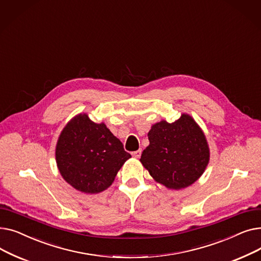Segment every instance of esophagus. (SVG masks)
Returning <instances> with one entry per match:
<instances>
[{
    "instance_id": "esophagus-1",
    "label": "esophagus",
    "mask_w": 261,
    "mask_h": 261,
    "mask_svg": "<svg viewBox=\"0 0 261 261\" xmlns=\"http://www.w3.org/2000/svg\"><path fill=\"white\" fill-rule=\"evenodd\" d=\"M132 155H133L135 159L141 158V155H142V150H138V151L132 152Z\"/></svg>"
}]
</instances>
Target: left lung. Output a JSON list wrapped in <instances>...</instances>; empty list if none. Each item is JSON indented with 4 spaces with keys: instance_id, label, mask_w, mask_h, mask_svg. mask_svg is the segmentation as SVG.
Segmentation results:
<instances>
[{
    "instance_id": "obj_1",
    "label": "left lung",
    "mask_w": 261,
    "mask_h": 261,
    "mask_svg": "<svg viewBox=\"0 0 261 261\" xmlns=\"http://www.w3.org/2000/svg\"><path fill=\"white\" fill-rule=\"evenodd\" d=\"M149 146L141 163L153 179L169 189L195 183L210 161V148L203 131L188 114L174 122L162 120L148 132Z\"/></svg>"
}]
</instances>
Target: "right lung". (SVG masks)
I'll list each match as a JSON object with an SVG mask.
<instances>
[{"label":"right lung","instance_id":"1","mask_svg":"<svg viewBox=\"0 0 261 261\" xmlns=\"http://www.w3.org/2000/svg\"><path fill=\"white\" fill-rule=\"evenodd\" d=\"M131 154L103 122L78 114L66 123L56 146V162L63 179L75 189L97 194L111 186Z\"/></svg>","mask_w":261,"mask_h":261}]
</instances>
